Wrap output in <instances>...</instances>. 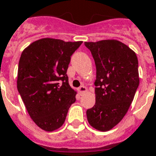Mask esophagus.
Segmentation results:
<instances>
[{
    "label": "esophagus",
    "mask_w": 156,
    "mask_h": 156,
    "mask_svg": "<svg viewBox=\"0 0 156 156\" xmlns=\"http://www.w3.org/2000/svg\"><path fill=\"white\" fill-rule=\"evenodd\" d=\"M78 91L79 92V93H80V94H82V93H85V92L87 91V87H84V86H81V87H78Z\"/></svg>",
    "instance_id": "obj_1"
}]
</instances>
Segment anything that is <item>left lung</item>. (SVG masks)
Segmentation results:
<instances>
[{
	"label": "left lung",
	"mask_w": 156,
	"mask_h": 156,
	"mask_svg": "<svg viewBox=\"0 0 156 156\" xmlns=\"http://www.w3.org/2000/svg\"><path fill=\"white\" fill-rule=\"evenodd\" d=\"M95 61L96 103L87 110L93 127L107 131L127 112L139 86L138 59L135 52L118 40L85 42Z\"/></svg>",
	"instance_id": "8db88e82"
}]
</instances>
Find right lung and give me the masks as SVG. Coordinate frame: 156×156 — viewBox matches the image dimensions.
I'll use <instances>...</instances> for the list:
<instances>
[{
  "mask_svg": "<svg viewBox=\"0 0 156 156\" xmlns=\"http://www.w3.org/2000/svg\"><path fill=\"white\" fill-rule=\"evenodd\" d=\"M82 43L44 38L32 43L21 54L17 89L31 119L44 131L62 126L76 101L67 69Z\"/></svg>",
  "mask_w": 156,
  "mask_h": 156,
  "instance_id": "add662e5",
  "label": "right lung"
}]
</instances>
